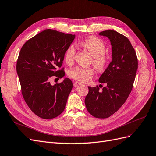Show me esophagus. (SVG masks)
Masks as SVG:
<instances>
[{"mask_svg":"<svg viewBox=\"0 0 156 156\" xmlns=\"http://www.w3.org/2000/svg\"><path fill=\"white\" fill-rule=\"evenodd\" d=\"M80 84H81V83H79V82H77V81H76V82H74V83H73V86H74L75 87H76L79 86Z\"/></svg>","mask_w":156,"mask_h":156,"instance_id":"obj_1","label":"esophagus"}]
</instances>
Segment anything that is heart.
<instances>
[{
    "instance_id": "1",
    "label": "heart",
    "mask_w": 156,
    "mask_h": 156,
    "mask_svg": "<svg viewBox=\"0 0 156 156\" xmlns=\"http://www.w3.org/2000/svg\"><path fill=\"white\" fill-rule=\"evenodd\" d=\"M80 45L87 49L93 56L92 64L98 69H104L108 63V58L104 54L105 51V44L98 37L90 36L82 40ZM76 53V49L73 44L69 45L64 53L66 62L69 64L73 62L74 56ZM94 74V71L90 68L76 67L69 71V75L79 81L87 83L90 79Z\"/></svg>"
}]
</instances>
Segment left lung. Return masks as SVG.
<instances>
[{"mask_svg": "<svg viewBox=\"0 0 156 156\" xmlns=\"http://www.w3.org/2000/svg\"><path fill=\"white\" fill-rule=\"evenodd\" d=\"M107 37L112 46V61L99 82L106 83L102 91L100 88L88 87L85 98L87 111L93 116L106 119L116 112L126 102L133 88L138 68L136 53L130 41L115 30L99 33Z\"/></svg>", "mask_w": 156, "mask_h": 156, "instance_id": "obj_1", "label": "left lung"}]
</instances>
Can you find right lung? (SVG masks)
Wrapping results in <instances>:
<instances>
[{"instance_id": "right-lung-1", "label": "right lung", "mask_w": 156, "mask_h": 156, "mask_svg": "<svg viewBox=\"0 0 156 156\" xmlns=\"http://www.w3.org/2000/svg\"><path fill=\"white\" fill-rule=\"evenodd\" d=\"M75 35L46 29L27 41L17 61V73L23 98L30 110L44 119H51L62 113L73 88L69 78L51 85L52 77L62 78L64 53Z\"/></svg>"}]
</instances>
